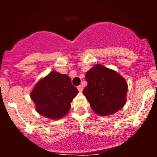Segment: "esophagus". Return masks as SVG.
I'll return each instance as SVG.
<instances>
[{"label":"esophagus","mask_w":157,"mask_h":157,"mask_svg":"<svg viewBox=\"0 0 157 157\" xmlns=\"http://www.w3.org/2000/svg\"><path fill=\"white\" fill-rule=\"evenodd\" d=\"M77 88H78V91H79V92H82V90H83L82 86H78Z\"/></svg>","instance_id":"obj_1"}]
</instances>
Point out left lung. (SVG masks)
<instances>
[{"label":"left lung","mask_w":157,"mask_h":157,"mask_svg":"<svg viewBox=\"0 0 157 157\" xmlns=\"http://www.w3.org/2000/svg\"><path fill=\"white\" fill-rule=\"evenodd\" d=\"M86 79L83 94L97 114H114L124 106L127 83L117 72L98 64L86 74Z\"/></svg>","instance_id":"obj_1"}]
</instances>
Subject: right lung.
Here are the masks:
<instances>
[{"instance_id":"obj_1","label":"right lung","mask_w":157,"mask_h":157,"mask_svg":"<svg viewBox=\"0 0 157 157\" xmlns=\"http://www.w3.org/2000/svg\"><path fill=\"white\" fill-rule=\"evenodd\" d=\"M78 93L69 76L52 71L36 84L30 97L40 115L57 120L69 112L71 102Z\"/></svg>"}]
</instances>
